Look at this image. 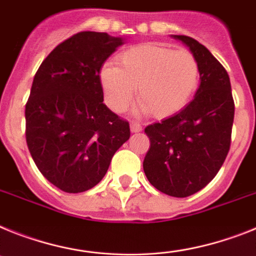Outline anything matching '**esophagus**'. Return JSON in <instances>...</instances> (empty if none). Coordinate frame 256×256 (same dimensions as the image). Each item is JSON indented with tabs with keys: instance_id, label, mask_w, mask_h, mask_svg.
Returning <instances> with one entry per match:
<instances>
[{
	"instance_id": "1",
	"label": "esophagus",
	"mask_w": 256,
	"mask_h": 256,
	"mask_svg": "<svg viewBox=\"0 0 256 256\" xmlns=\"http://www.w3.org/2000/svg\"><path fill=\"white\" fill-rule=\"evenodd\" d=\"M130 130L132 131V132H139V131H142V125L140 124H138V122L132 121L130 124Z\"/></svg>"
}]
</instances>
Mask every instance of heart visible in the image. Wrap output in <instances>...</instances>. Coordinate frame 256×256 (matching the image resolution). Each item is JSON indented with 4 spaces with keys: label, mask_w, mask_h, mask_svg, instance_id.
Returning <instances> with one entry per match:
<instances>
[{
    "label": "heart",
    "mask_w": 256,
    "mask_h": 256,
    "mask_svg": "<svg viewBox=\"0 0 256 256\" xmlns=\"http://www.w3.org/2000/svg\"><path fill=\"white\" fill-rule=\"evenodd\" d=\"M106 104L114 112L126 110L138 88L142 110L156 118L183 110L200 86V64L186 48L164 44H144L124 51L117 66L100 70Z\"/></svg>",
    "instance_id": "b5f03b06"
}]
</instances>
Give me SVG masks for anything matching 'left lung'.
<instances>
[{"label": "left lung", "instance_id": "1", "mask_svg": "<svg viewBox=\"0 0 256 256\" xmlns=\"http://www.w3.org/2000/svg\"><path fill=\"white\" fill-rule=\"evenodd\" d=\"M172 37L196 56L201 82L183 110L146 126L150 146L143 168L160 192L188 197L214 179L230 152L234 102L230 76L214 55L192 37Z\"/></svg>", "mask_w": 256, "mask_h": 256}]
</instances>
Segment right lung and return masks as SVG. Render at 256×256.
I'll use <instances>...</instances> for the list:
<instances>
[{
	"instance_id": "obj_1",
	"label": "right lung",
	"mask_w": 256,
	"mask_h": 256,
	"mask_svg": "<svg viewBox=\"0 0 256 256\" xmlns=\"http://www.w3.org/2000/svg\"><path fill=\"white\" fill-rule=\"evenodd\" d=\"M122 44L108 33L80 32L51 51L33 78L26 146L41 174L66 193L96 186L130 138L128 122L103 103L99 76Z\"/></svg>"
}]
</instances>
